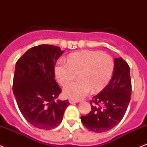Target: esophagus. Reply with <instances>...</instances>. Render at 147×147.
Returning a JSON list of instances; mask_svg holds the SVG:
<instances>
[{
    "mask_svg": "<svg viewBox=\"0 0 147 147\" xmlns=\"http://www.w3.org/2000/svg\"><path fill=\"white\" fill-rule=\"evenodd\" d=\"M69 101V103H78L79 102V101H77V100H74V99H72V98H69L68 100Z\"/></svg>",
    "mask_w": 147,
    "mask_h": 147,
    "instance_id": "1",
    "label": "esophagus"
}]
</instances>
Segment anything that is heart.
Wrapping results in <instances>:
<instances>
[{"label":"heart","mask_w":147,"mask_h":147,"mask_svg":"<svg viewBox=\"0 0 147 147\" xmlns=\"http://www.w3.org/2000/svg\"><path fill=\"white\" fill-rule=\"evenodd\" d=\"M114 61L106 53L83 51L70 54L67 63L58 61L54 67L58 82L65 86L78 74V80L65 86L63 94L74 100H80L89 94L101 91L109 84L114 71Z\"/></svg>","instance_id":"b5f03b06"}]
</instances>
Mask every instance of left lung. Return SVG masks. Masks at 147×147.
<instances>
[{
    "label": "left lung",
    "instance_id": "obj_1",
    "mask_svg": "<svg viewBox=\"0 0 147 147\" xmlns=\"http://www.w3.org/2000/svg\"><path fill=\"white\" fill-rule=\"evenodd\" d=\"M114 64L110 82L93 97L90 113L81 117L83 125L92 132H104L116 126L130 101L132 84L129 65L121 57L115 58Z\"/></svg>",
    "mask_w": 147,
    "mask_h": 147
}]
</instances>
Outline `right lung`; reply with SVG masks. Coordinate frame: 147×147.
I'll return each mask as SVG.
<instances>
[{
  "instance_id": "1",
  "label": "right lung",
  "mask_w": 147,
  "mask_h": 147,
  "mask_svg": "<svg viewBox=\"0 0 147 147\" xmlns=\"http://www.w3.org/2000/svg\"><path fill=\"white\" fill-rule=\"evenodd\" d=\"M63 53L58 46H34L15 65L13 94L24 118L36 128L56 127L69 104L67 100L55 101L61 89L55 80L54 67Z\"/></svg>"
}]
</instances>
